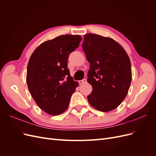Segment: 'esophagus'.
I'll use <instances>...</instances> for the list:
<instances>
[{
  "mask_svg": "<svg viewBox=\"0 0 156 156\" xmlns=\"http://www.w3.org/2000/svg\"><path fill=\"white\" fill-rule=\"evenodd\" d=\"M87 82V79H83L82 80H80V81H79V84H83V83H84Z\"/></svg>",
  "mask_w": 156,
  "mask_h": 156,
  "instance_id": "esophagus-1",
  "label": "esophagus"
}]
</instances>
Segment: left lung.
Wrapping results in <instances>:
<instances>
[{"instance_id": "8db88e82", "label": "left lung", "mask_w": 156, "mask_h": 156, "mask_svg": "<svg viewBox=\"0 0 156 156\" xmlns=\"http://www.w3.org/2000/svg\"><path fill=\"white\" fill-rule=\"evenodd\" d=\"M82 48L90 62L87 81L92 91L87 96L91 106L108 112L124 101L131 82V62L123 48L111 37L84 36Z\"/></svg>"}]
</instances>
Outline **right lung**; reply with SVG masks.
I'll list each match as a JSON object with an SVG mask.
<instances>
[{
  "label": "right lung",
  "instance_id": "1",
  "mask_svg": "<svg viewBox=\"0 0 156 156\" xmlns=\"http://www.w3.org/2000/svg\"><path fill=\"white\" fill-rule=\"evenodd\" d=\"M81 40L79 35L59 36L40 44L29 59L28 88L36 104L49 115H58L66 110L79 85L70 76L68 60Z\"/></svg>",
  "mask_w": 156,
  "mask_h": 156
}]
</instances>
